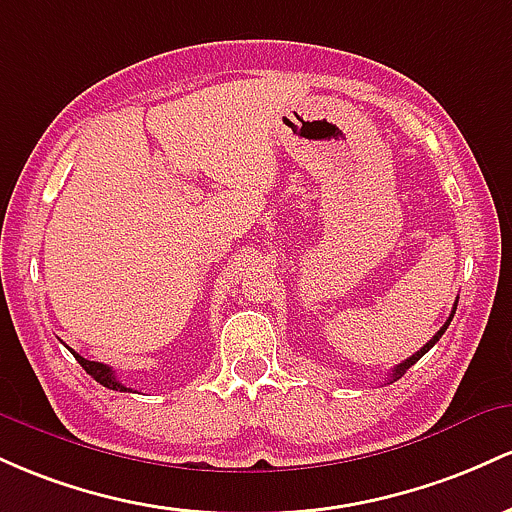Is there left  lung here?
I'll list each match as a JSON object with an SVG mask.
<instances>
[{
  "instance_id": "8db88e82",
  "label": "left lung",
  "mask_w": 512,
  "mask_h": 512,
  "mask_svg": "<svg viewBox=\"0 0 512 512\" xmlns=\"http://www.w3.org/2000/svg\"><path fill=\"white\" fill-rule=\"evenodd\" d=\"M455 309H457V304H455V307H452V314H450V319H447V321H445V324H442V329H440L438 333H435V336H433V338H430V341L426 343V346H423L421 350H418V353H413V355H411V358H406V360H404V363H399V365H396V367H394V370H392V372H389V382H396V380H399V377H401V375H404V372H406V370H409V367H411V365H416V363H418V360H421V358H423V355H426V353H428V350H430V348H433V346H435V343H438V341H440V336H442V333H445V329H447V326H450V321H452V317H455Z\"/></svg>"
}]
</instances>
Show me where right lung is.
Returning a JSON list of instances; mask_svg holds the SVG:
<instances>
[{"instance_id": "right-lung-1", "label": "right lung", "mask_w": 512, "mask_h": 512, "mask_svg": "<svg viewBox=\"0 0 512 512\" xmlns=\"http://www.w3.org/2000/svg\"><path fill=\"white\" fill-rule=\"evenodd\" d=\"M72 355H74V358H77V363L82 365L84 370L89 372L91 377H94L96 382L103 384V387L113 389V392H130V389L125 387V384L118 380V377H116V372H113L111 367H108V365H103V363H96V360H86V358H82V355H79V353H74V350H72Z\"/></svg>"}]
</instances>
